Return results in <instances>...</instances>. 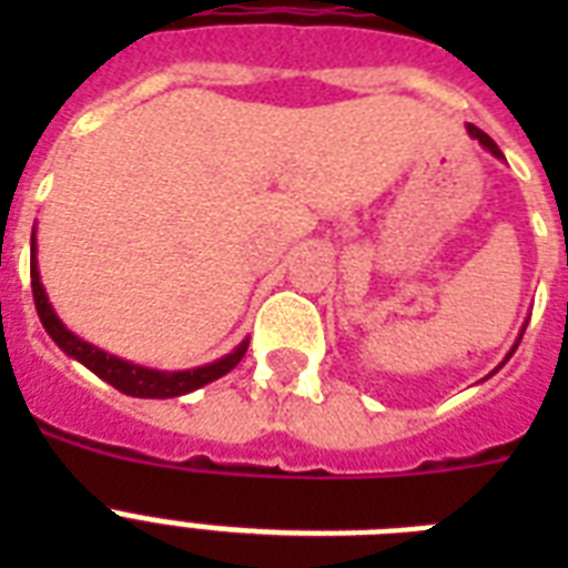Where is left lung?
<instances>
[{
	"label": "left lung",
	"mask_w": 568,
	"mask_h": 568,
	"mask_svg": "<svg viewBox=\"0 0 568 568\" xmlns=\"http://www.w3.org/2000/svg\"><path fill=\"white\" fill-rule=\"evenodd\" d=\"M468 135H471V138H477V141H480V144H484L486 150H489V153H493V155H501V150H498V144H495L493 138L486 135L484 129H477V126H468ZM513 351H516V347H513Z\"/></svg>",
	"instance_id": "8db88e82"
}]
</instances>
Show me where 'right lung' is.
I'll use <instances>...</instances> for the list:
<instances>
[{"instance_id":"1","label":"right lung","mask_w":568,"mask_h":568,"mask_svg":"<svg viewBox=\"0 0 568 568\" xmlns=\"http://www.w3.org/2000/svg\"><path fill=\"white\" fill-rule=\"evenodd\" d=\"M31 294H34V306H38L40 324L47 327L52 342H55L64 354H70L73 359L88 365L97 377H102L105 383L120 388L123 395H132V397L185 395V392H194V388L205 386V383H212V379L232 372V368L244 359V354H247L250 342H241L230 356H223V359H217V363L194 368V372H176V374H164V372H153V368H141V365H129L123 363V359H118V356L105 354V351H100V347L88 345V342H82L79 336H73V333H70V329L55 318V312H52V306H49L47 301V292H43V285H40L38 262H34V256H31Z\"/></svg>"}]
</instances>
